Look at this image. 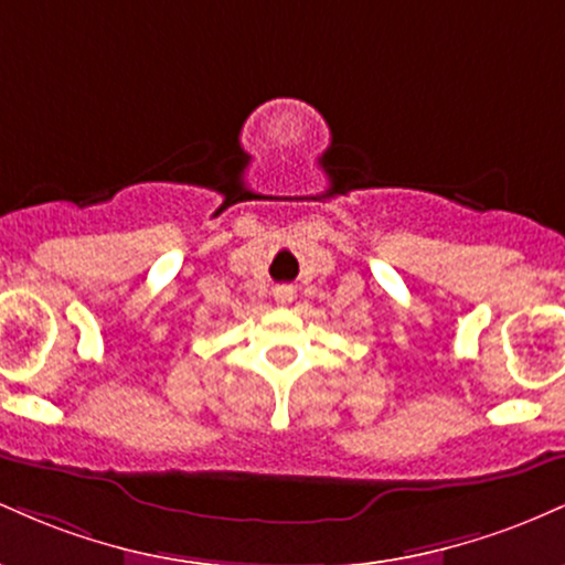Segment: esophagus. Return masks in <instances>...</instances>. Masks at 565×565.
Instances as JSON below:
<instances>
[{"label":"esophagus","mask_w":565,"mask_h":565,"mask_svg":"<svg viewBox=\"0 0 565 565\" xmlns=\"http://www.w3.org/2000/svg\"><path fill=\"white\" fill-rule=\"evenodd\" d=\"M274 297H276L278 305H289L291 300H295V289H291V287H276Z\"/></svg>","instance_id":"obj_1"}]
</instances>
